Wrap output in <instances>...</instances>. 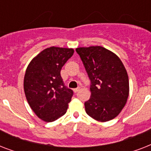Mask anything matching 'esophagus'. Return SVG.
<instances>
[{
  "instance_id": "1",
  "label": "esophagus",
  "mask_w": 151,
  "mask_h": 151,
  "mask_svg": "<svg viewBox=\"0 0 151 151\" xmlns=\"http://www.w3.org/2000/svg\"><path fill=\"white\" fill-rule=\"evenodd\" d=\"M80 90V88H73V92H78V91Z\"/></svg>"
}]
</instances>
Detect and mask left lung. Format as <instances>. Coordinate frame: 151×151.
<instances>
[{
  "instance_id": "obj_1",
  "label": "left lung",
  "mask_w": 151,
  "mask_h": 151,
  "mask_svg": "<svg viewBox=\"0 0 151 151\" xmlns=\"http://www.w3.org/2000/svg\"><path fill=\"white\" fill-rule=\"evenodd\" d=\"M92 85L91 96L85 103L87 114L106 122L119 114L129 95V76L117 55L102 46L76 48Z\"/></svg>"
}]
</instances>
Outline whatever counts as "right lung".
Here are the masks:
<instances>
[{
  "label": "right lung",
  "instance_id": "right-lung-1",
  "mask_svg": "<svg viewBox=\"0 0 151 151\" xmlns=\"http://www.w3.org/2000/svg\"><path fill=\"white\" fill-rule=\"evenodd\" d=\"M73 52V48H47L29 62L26 70V98L34 114L44 122L56 121L67 110L73 91L64 86L60 71Z\"/></svg>",
  "mask_w": 151,
  "mask_h": 151
}]
</instances>
